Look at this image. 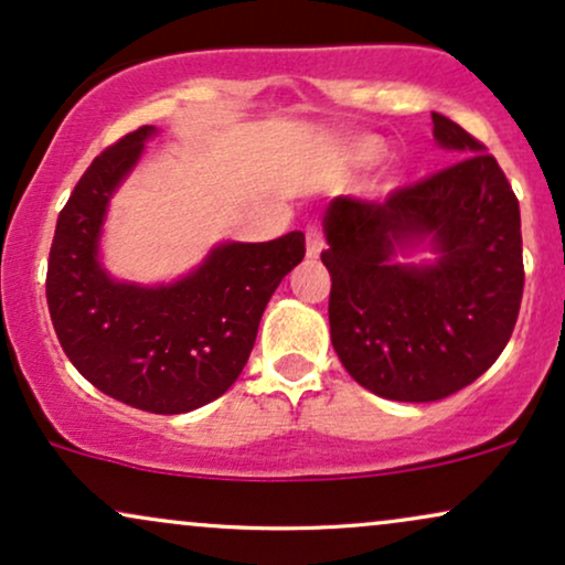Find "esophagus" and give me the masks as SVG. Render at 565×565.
Here are the masks:
<instances>
[{
    "label": "esophagus",
    "mask_w": 565,
    "mask_h": 565,
    "mask_svg": "<svg viewBox=\"0 0 565 565\" xmlns=\"http://www.w3.org/2000/svg\"><path fill=\"white\" fill-rule=\"evenodd\" d=\"M321 252H323V233L321 228H316V225H310V228L305 231V255H308V260H319Z\"/></svg>",
    "instance_id": "1"
}]
</instances>
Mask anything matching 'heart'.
<instances>
[{
    "mask_svg": "<svg viewBox=\"0 0 565 565\" xmlns=\"http://www.w3.org/2000/svg\"><path fill=\"white\" fill-rule=\"evenodd\" d=\"M387 148L385 142H382L380 138H361L359 142H353V148H350V161H353L355 167H377L382 159H385ZM401 185V178L398 174H391V180H387V191L391 188H398Z\"/></svg>",
    "mask_w": 565,
    "mask_h": 565,
    "instance_id": "heart-1",
    "label": "heart"
}]
</instances>
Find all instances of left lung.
<instances>
[{
	"mask_svg": "<svg viewBox=\"0 0 565 565\" xmlns=\"http://www.w3.org/2000/svg\"><path fill=\"white\" fill-rule=\"evenodd\" d=\"M451 167L385 201L323 210L329 329L348 374L391 401L462 391L508 345L523 297L518 199L472 135L433 114ZM419 250H430L419 262Z\"/></svg>",
	"mask_w": 565,
	"mask_h": 565,
	"instance_id": "left-lung-1",
	"label": "left lung"
}]
</instances>
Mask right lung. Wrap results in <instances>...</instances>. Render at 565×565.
<instances>
[{
    "instance_id": "right-lung-1",
    "label": "right lung",
    "mask_w": 565,
    "mask_h": 565,
    "mask_svg": "<svg viewBox=\"0 0 565 565\" xmlns=\"http://www.w3.org/2000/svg\"><path fill=\"white\" fill-rule=\"evenodd\" d=\"M140 127L82 174L55 225L47 305L68 361L121 404L185 414L238 380L281 278L305 257L302 231L274 242H220L174 281L116 278L103 263L114 193L157 138Z\"/></svg>"
}]
</instances>
